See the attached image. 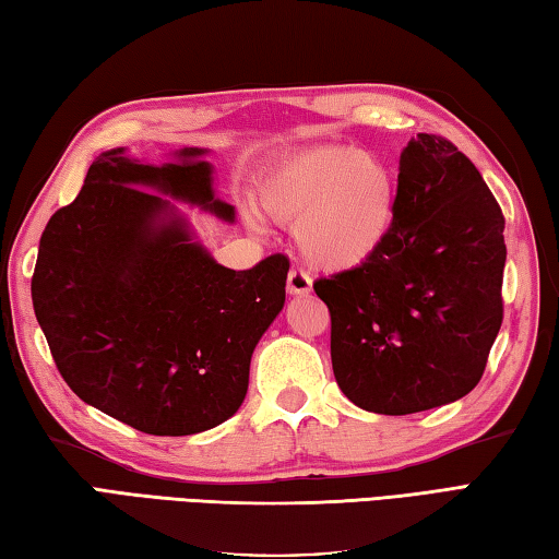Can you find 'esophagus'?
Masks as SVG:
<instances>
[{
    "label": "esophagus",
    "instance_id": "esophagus-1",
    "mask_svg": "<svg viewBox=\"0 0 559 559\" xmlns=\"http://www.w3.org/2000/svg\"><path fill=\"white\" fill-rule=\"evenodd\" d=\"M287 292L297 294V297H301V294H309L311 292V277L304 270L292 267L289 275H287Z\"/></svg>",
    "mask_w": 559,
    "mask_h": 559
}]
</instances>
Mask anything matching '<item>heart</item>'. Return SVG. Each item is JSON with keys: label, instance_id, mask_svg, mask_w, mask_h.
Returning a JSON list of instances; mask_svg holds the SVG:
<instances>
[{"label": "heart", "instance_id": "heart-1", "mask_svg": "<svg viewBox=\"0 0 559 559\" xmlns=\"http://www.w3.org/2000/svg\"><path fill=\"white\" fill-rule=\"evenodd\" d=\"M399 182L374 153L311 145L262 177V214L294 224L301 258L323 272H353L372 262L396 226Z\"/></svg>", "mask_w": 559, "mask_h": 559}]
</instances>
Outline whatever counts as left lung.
Wrapping results in <instances>:
<instances>
[{
  "instance_id": "8db88e82",
  "label": "left lung",
  "mask_w": 559,
  "mask_h": 559,
  "mask_svg": "<svg viewBox=\"0 0 559 559\" xmlns=\"http://www.w3.org/2000/svg\"><path fill=\"white\" fill-rule=\"evenodd\" d=\"M503 214L465 153L418 133L399 157L396 226L365 267L321 277L331 360L355 406L406 416L479 384L503 321Z\"/></svg>"
}]
</instances>
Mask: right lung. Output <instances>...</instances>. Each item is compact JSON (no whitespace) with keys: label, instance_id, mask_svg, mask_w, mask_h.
Returning a JSON list of instances; mask_svg holds the SVG:
<instances>
[{"label":"right lung","instance_id":"add662e5","mask_svg":"<svg viewBox=\"0 0 559 559\" xmlns=\"http://www.w3.org/2000/svg\"><path fill=\"white\" fill-rule=\"evenodd\" d=\"M204 153L182 148L160 167L102 153L75 202L50 216L31 280L68 386L148 436L202 433L234 416L252 350L284 307L287 258L218 265L167 199L141 189L234 221Z\"/></svg>","mask_w":559,"mask_h":559}]
</instances>
